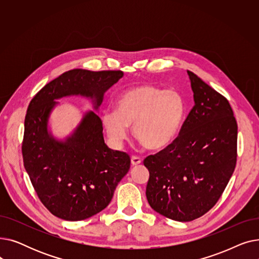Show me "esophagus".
<instances>
[{"instance_id": "1", "label": "esophagus", "mask_w": 259, "mask_h": 259, "mask_svg": "<svg viewBox=\"0 0 259 259\" xmlns=\"http://www.w3.org/2000/svg\"><path fill=\"white\" fill-rule=\"evenodd\" d=\"M142 162V158L139 156H132L131 157V165L132 166H138Z\"/></svg>"}]
</instances>
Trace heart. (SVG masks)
<instances>
[{
  "mask_svg": "<svg viewBox=\"0 0 259 259\" xmlns=\"http://www.w3.org/2000/svg\"><path fill=\"white\" fill-rule=\"evenodd\" d=\"M114 106L115 111L101 114L108 138L119 145L127 138V127H132L135 140L150 150H160L175 140L186 111L179 92L148 84L121 91Z\"/></svg>",
  "mask_w": 259,
  "mask_h": 259,
  "instance_id": "1",
  "label": "heart"
}]
</instances>
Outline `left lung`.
Segmentation results:
<instances>
[{"label": "left lung", "mask_w": 259, "mask_h": 259, "mask_svg": "<svg viewBox=\"0 0 259 259\" xmlns=\"http://www.w3.org/2000/svg\"><path fill=\"white\" fill-rule=\"evenodd\" d=\"M194 106L168 147L145 158L149 205L176 222H191L214 207L237 158V122L228 100L188 71Z\"/></svg>", "instance_id": "8db88e82"}]
</instances>
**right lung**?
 <instances>
[{"label": "right lung", "mask_w": 259, "mask_h": 259, "mask_svg": "<svg viewBox=\"0 0 259 259\" xmlns=\"http://www.w3.org/2000/svg\"><path fill=\"white\" fill-rule=\"evenodd\" d=\"M120 70H69L49 81L31 100L25 116L24 167L43 205L59 219L83 221L104 210L130 169V156L105 144L99 115L89 111L73 133L59 141L48 131L56 100L80 95L101 106Z\"/></svg>", "instance_id": "add662e5"}]
</instances>
